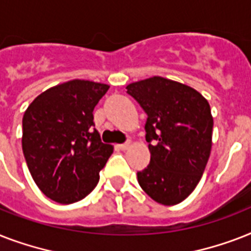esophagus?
I'll return each instance as SVG.
<instances>
[{"instance_id":"34e87169","label":"esophagus","mask_w":251,"mask_h":251,"mask_svg":"<svg viewBox=\"0 0 251 251\" xmlns=\"http://www.w3.org/2000/svg\"><path fill=\"white\" fill-rule=\"evenodd\" d=\"M130 142H126V143H122V145H117V149L118 150H122V151H125V150H127L130 147Z\"/></svg>"}]
</instances>
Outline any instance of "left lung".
Wrapping results in <instances>:
<instances>
[{"label": "left lung", "mask_w": 251, "mask_h": 251, "mask_svg": "<svg viewBox=\"0 0 251 251\" xmlns=\"http://www.w3.org/2000/svg\"><path fill=\"white\" fill-rule=\"evenodd\" d=\"M126 90L147 114L151 160L137 173L138 182L155 202H182L197 187L210 157V104L194 88L163 76L134 82Z\"/></svg>", "instance_id": "8db88e82"}]
</instances>
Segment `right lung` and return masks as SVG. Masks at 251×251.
<instances>
[{"instance_id": "right-lung-1", "label": "right lung", "mask_w": 251, "mask_h": 251, "mask_svg": "<svg viewBox=\"0 0 251 251\" xmlns=\"http://www.w3.org/2000/svg\"><path fill=\"white\" fill-rule=\"evenodd\" d=\"M109 86L74 79L40 94L23 116L22 149L37 187L61 204L78 202L99 182L113 152L94 129V108Z\"/></svg>"}]
</instances>
